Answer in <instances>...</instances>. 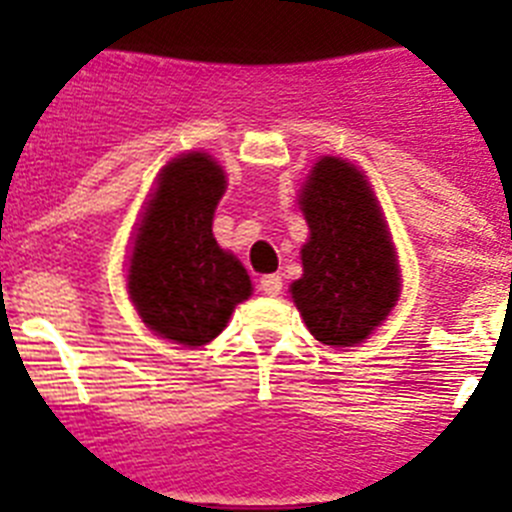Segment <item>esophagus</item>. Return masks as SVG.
<instances>
[{"label": "esophagus", "instance_id": "34e87169", "mask_svg": "<svg viewBox=\"0 0 512 512\" xmlns=\"http://www.w3.org/2000/svg\"><path fill=\"white\" fill-rule=\"evenodd\" d=\"M259 289L264 295L277 297L279 292H282V277H279V274H266V277H261Z\"/></svg>", "mask_w": 512, "mask_h": 512}]
</instances>
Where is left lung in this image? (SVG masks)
<instances>
[{"instance_id":"obj_1","label":"left lung","mask_w":512,"mask_h":512,"mask_svg":"<svg viewBox=\"0 0 512 512\" xmlns=\"http://www.w3.org/2000/svg\"><path fill=\"white\" fill-rule=\"evenodd\" d=\"M310 228L302 277L289 292L307 330L325 346H356L387 320L400 297L392 235L366 176L323 156L300 189Z\"/></svg>"}]
</instances>
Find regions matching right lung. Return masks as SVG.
Segmentation results:
<instances>
[{"mask_svg":"<svg viewBox=\"0 0 512 512\" xmlns=\"http://www.w3.org/2000/svg\"><path fill=\"white\" fill-rule=\"evenodd\" d=\"M223 194L225 174L215 158L202 151L171 158L130 248L128 292L140 320L189 348L220 336L235 305L253 292L241 261L212 235Z\"/></svg>","mask_w":512,"mask_h":512,"instance_id":"add662e5","label":"right lung"}]
</instances>
